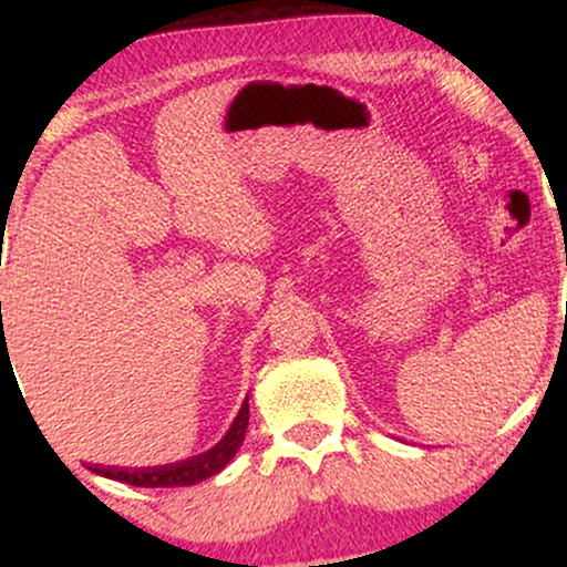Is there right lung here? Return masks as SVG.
I'll return each instance as SVG.
<instances>
[{
	"label": "right lung",
	"instance_id": "obj_1",
	"mask_svg": "<svg viewBox=\"0 0 567 567\" xmlns=\"http://www.w3.org/2000/svg\"><path fill=\"white\" fill-rule=\"evenodd\" d=\"M247 421H250V405H247V396L239 408L237 419L231 421L229 432L220 437L210 451L192 455V458L178 461V464H167V466H154V470H101V466H93L95 474L101 477L116 480V483H127L135 487H184V485H197L202 480L213 477L224 470L226 464L237 455L239 447H243L245 432H247Z\"/></svg>",
	"mask_w": 567,
	"mask_h": 567
}]
</instances>
